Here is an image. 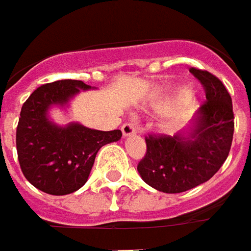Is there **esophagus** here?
Instances as JSON below:
<instances>
[{"mask_svg": "<svg viewBox=\"0 0 251 251\" xmlns=\"http://www.w3.org/2000/svg\"><path fill=\"white\" fill-rule=\"evenodd\" d=\"M122 132L123 137L127 138L131 137V135H134V134L137 132V129H135V126H134L132 123H126V124H123L122 126Z\"/></svg>", "mask_w": 251, "mask_h": 251, "instance_id": "34e87169", "label": "esophagus"}]
</instances>
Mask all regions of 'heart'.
I'll list each match as a JSON object with an SVG mask.
<instances>
[{
    "instance_id": "b5f03b06",
    "label": "heart",
    "mask_w": 251,
    "mask_h": 251,
    "mask_svg": "<svg viewBox=\"0 0 251 251\" xmlns=\"http://www.w3.org/2000/svg\"><path fill=\"white\" fill-rule=\"evenodd\" d=\"M186 92H189V91H188V90H186Z\"/></svg>"
}]
</instances>
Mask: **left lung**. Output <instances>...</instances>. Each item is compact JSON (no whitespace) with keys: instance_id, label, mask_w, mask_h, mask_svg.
Masks as SVG:
<instances>
[{"instance_id":"1","label":"left lung","mask_w":251,"mask_h":251,"mask_svg":"<svg viewBox=\"0 0 251 251\" xmlns=\"http://www.w3.org/2000/svg\"><path fill=\"white\" fill-rule=\"evenodd\" d=\"M207 100L191 124L174 137L149 135L138 173L149 186L164 193H181L204 184L226 160L233 138L232 99L216 75L192 67Z\"/></svg>"}]
</instances>
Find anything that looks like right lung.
Segmentation results:
<instances>
[{
	"mask_svg": "<svg viewBox=\"0 0 251 251\" xmlns=\"http://www.w3.org/2000/svg\"><path fill=\"white\" fill-rule=\"evenodd\" d=\"M94 90L80 80L44 84L22 106L16 129L20 169L30 184L50 195L78 191L87 182L98 151L122 138L120 129L99 131L80 123L59 126L52 107L66 110L80 91Z\"/></svg>",
	"mask_w": 251,
	"mask_h": 251,
	"instance_id": "right-lung-1",
	"label": "right lung"
}]
</instances>
